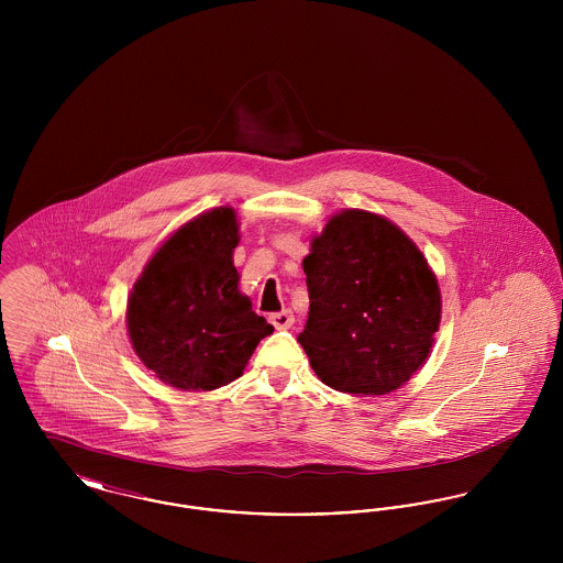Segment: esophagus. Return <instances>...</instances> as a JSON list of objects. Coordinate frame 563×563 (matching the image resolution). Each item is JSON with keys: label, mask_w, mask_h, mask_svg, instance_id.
I'll use <instances>...</instances> for the list:
<instances>
[{"label": "esophagus", "mask_w": 563, "mask_h": 563, "mask_svg": "<svg viewBox=\"0 0 563 563\" xmlns=\"http://www.w3.org/2000/svg\"><path fill=\"white\" fill-rule=\"evenodd\" d=\"M294 312L291 310H280V312H274L269 317V322L276 327V329H289L294 324Z\"/></svg>", "instance_id": "obj_1"}]
</instances>
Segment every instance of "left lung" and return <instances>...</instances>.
<instances>
[{
  "label": "left lung",
  "instance_id": "obj_1",
  "mask_svg": "<svg viewBox=\"0 0 563 563\" xmlns=\"http://www.w3.org/2000/svg\"><path fill=\"white\" fill-rule=\"evenodd\" d=\"M310 312L297 342L333 390L386 395L429 358L441 321L437 276L382 214H333L303 260Z\"/></svg>",
  "mask_w": 563,
  "mask_h": 563
}]
</instances>
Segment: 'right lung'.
Returning a JSON list of instances; mask_svg holds the SVG:
<instances>
[{"label": "right lung", "instance_id": "add662e5", "mask_svg": "<svg viewBox=\"0 0 563 563\" xmlns=\"http://www.w3.org/2000/svg\"><path fill=\"white\" fill-rule=\"evenodd\" d=\"M236 213L219 207L181 225L152 255L129 297L136 356L164 384L214 390L241 377L274 331L239 291Z\"/></svg>", "mask_w": 563, "mask_h": 563}]
</instances>
